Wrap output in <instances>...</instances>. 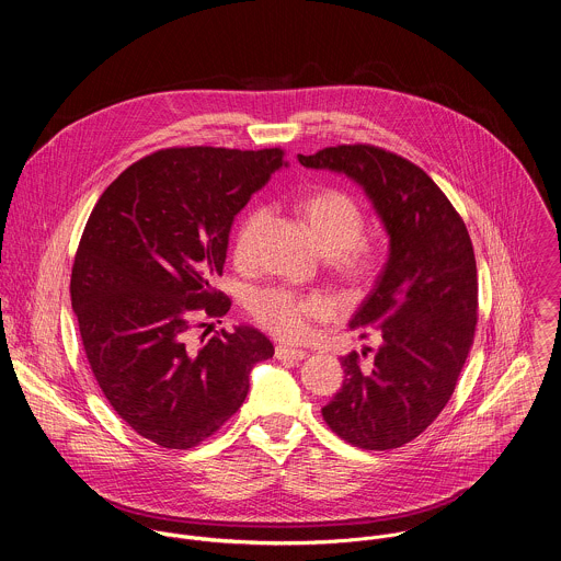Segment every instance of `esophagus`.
I'll use <instances>...</instances> for the list:
<instances>
[{
	"label": "esophagus",
	"mask_w": 561,
	"mask_h": 561,
	"mask_svg": "<svg viewBox=\"0 0 561 561\" xmlns=\"http://www.w3.org/2000/svg\"><path fill=\"white\" fill-rule=\"evenodd\" d=\"M306 351H299V348H288V346H277L275 348V357L277 359H288V362H299V359H306Z\"/></svg>",
	"instance_id": "obj_1"
}]
</instances>
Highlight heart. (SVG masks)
<instances>
[{
    "label": "heart",
    "mask_w": 561,
    "mask_h": 561,
    "mask_svg": "<svg viewBox=\"0 0 561 561\" xmlns=\"http://www.w3.org/2000/svg\"><path fill=\"white\" fill-rule=\"evenodd\" d=\"M314 242L333 273L348 286L362 288L373 284L381 271V255L375 244L362 239L364 213L344 191L327 188L308 195L299 204ZM266 221V210H251L234 234V257L247 262L255 249L257 234ZM251 312L255 322L286 342H299L308 335L310 324L331 312V304L317 295H295L286 288H266L253 295Z\"/></svg>",
    "instance_id": "heart-1"
}]
</instances>
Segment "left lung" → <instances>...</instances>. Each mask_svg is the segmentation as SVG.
<instances>
[{"mask_svg": "<svg viewBox=\"0 0 561 561\" xmlns=\"http://www.w3.org/2000/svg\"><path fill=\"white\" fill-rule=\"evenodd\" d=\"M299 164L359 184L388 234V260L351 329L381 344L362 364L342 357L344 383L327 424L366 450L399 448L424 433L455 390L477 324V266L459 213L409 159L377 146H331ZM370 348L362 351L366 357Z\"/></svg>", "mask_w": 561, "mask_h": 561, "instance_id": "8db88e82", "label": "left lung"}]
</instances>
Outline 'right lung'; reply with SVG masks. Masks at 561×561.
Segmentation results:
<instances>
[{"label": "right lung", "mask_w": 561, "mask_h": 561, "mask_svg": "<svg viewBox=\"0 0 561 561\" xmlns=\"http://www.w3.org/2000/svg\"><path fill=\"white\" fill-rule=\"evenodd\" d=\"M282 167V148L157 150L87 221L70 277L79 335L108 404L157 446L186 450L217 433L244 404L253 366L275 353L253 327L204 333L199 346L191 331L197 314L228 312L213 282L232 219Z\"/></svg>", "instance_id": "right-lung-1"}]
</instances>
